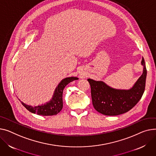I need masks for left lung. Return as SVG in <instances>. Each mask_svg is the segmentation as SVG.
<instances>
[{"label":"left lung","instance_id":"left-lung-1","mask_svg":"<svg viewBox=\"0 0 156 156\" xmlns=\"http://www.w3.org/2000/svg\"><path fill=\"white\" fill-rule=\"evenodd\" d=\"M142 75L129 90L115 89L102 81L88 79L91 87L92 103L95 109L105 115L115 116L131 110L140 100L146 87L147 69L144 58Z\"/></svg>","mask_w":156,"mask_h":156}]
</instances>
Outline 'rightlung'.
<instances>
[{
	"label": "right lung",
	"mask_w": 156,
	"mask_h": 156,
	"mask_svg": "<svg viewBox=\"0 0 156 156\" xmlns=\"http://www.w3.org/2000/svg\"><path fill=\"white\" fill-rule=\"evenodd\" d=\"M78 80L77 77H68L62 80L56 88L54 94L49 101L44 103V105L33 107L25 104L20 101L22 105L30 112L37 113L39 115L51 116L58 114L63 108V92L65 87L70 82Z\"/></svg>",
	"instance_id": "right-lung-1"
}]
</instances>
